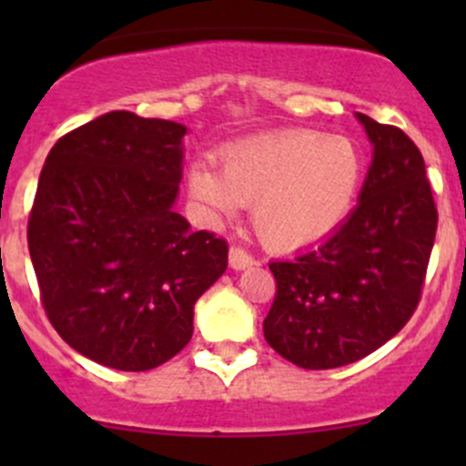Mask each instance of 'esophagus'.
Masks as SVG:
<instances>
[{
    "instance_id": "obj_1",
    "label": "esophagus",
    "mask_w": 466,
    "mask_h": 466,
    "mask_svg": "<svg viewBox=\"0 0 466 466\" xmlns=\"http://www.w3.org/2000/svg\"><path fill=\"white\" fill-rule=\"evenodd\" d=\"M252 263H255V257H252L246 248L241 246L229 248V266H232L234 270H243V268L252 266Z\"/></svg>"
}]
</instances>
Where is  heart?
<instances>
[{
	"instance_id": "obj_1",
	"label": "heart",
	"mask_w": 466,
	"mask_h": 466,
	"mask_svg": "<svg viewBox=\"0 0 466 466\" xmlns=\"http://www.w3.org/2000/svg\"><path fill=\"white\" fill-rule=\"evenodd\" d=\"M363 157L340 135L293 130L250 139L220 153V171L196 167L189 191L214 214L252 205L266 246L293 250L327 237L350 211Z\"/></svg>"
}]
</instances>
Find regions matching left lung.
<instances>
[{
  "label": "left lung",
  "mask_w": 466,
  "mask_h": 466,
  "mask_svg": "<svg viewBox=\"0 0 466 466\" xmlns=\"http://www.w3.org/2000/svg\"><path fill=\"white\" fill-rule=\"evenodd\" d=\"M374 144L360 203L322 243L270 261L277 290L268 345L304 370L356 363L415 313L437 232L424 157L397 126L360 115Z\"/></svg>",
  "instance_id": "8db88e82"
}]
</instances>
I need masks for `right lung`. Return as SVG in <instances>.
<instances>
[{"label": "right lung", "mask_w": 466, "mask_h": 466, "mask_svg": "<svg viewBox=\"0 0 466 466\" xmlns=\"http://www.w3.org/2000/svg\"><path fill=\"white\" fill-rule=\"evenodd\" d=\"M187 128L115 110L54 144L29 214L51 327L87 359L144 372L185 350L194 304L228 268V241L173 203Z\"/></svg>", "instance_id": "obj_1"}]
</instances>
